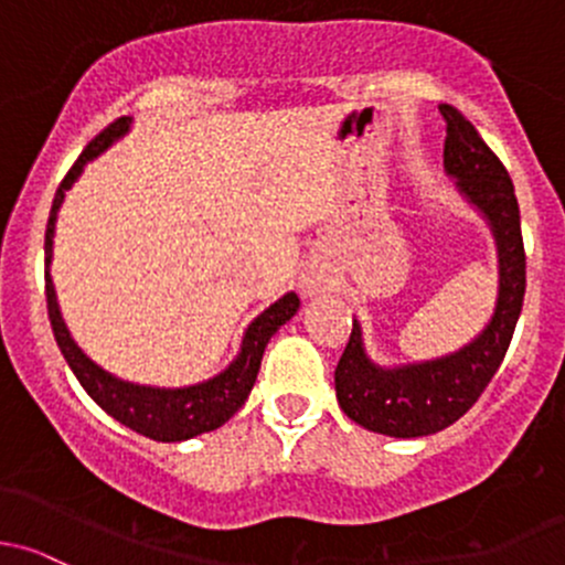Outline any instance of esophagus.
<instances>
[{
  "mask_svg": "<svg viewBox=\"0 0 565 565\" xmlns=\"http://www.w3.org/2000/svg\"><path fill=\"white\" fill-rule=\"evenodd\" d=\"M299 288H301V294L307 296V299H312V296L323 294V290L329 288V277H326V271L316 269V266H310V269H307L305 275L299 277Z\"/></svg>",
  "mask_w": 565,
  "mask_h": 565,
  "instance_id": "1",
  "label": "esophagus"
}]
</instances>
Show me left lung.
I'll return each instance as SVG.
<instances>
[{"mask_svg":"<svg viewBox=\"0 0 565 565\" xmlns=\"http://www.w3.org/2000/svg\"><path fill=\"white\" fill-rule=\"evenodd\" d=\"M440 114L446 119V173L455 179L459 195L487 220L495 239L498 301L490 323L468 345L397 367L372 362L362 326L353 321L351 340L334 370L337 403L364 429L392 438L440 433L473 408L509 351L525 299V247L509 171L457 108L440 106Z\"/></svg>","mask_w":565,"mask_h":565,"instance_id":"left-lung-1","label":"left lung"}]
</instances>
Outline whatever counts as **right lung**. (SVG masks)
I'll use <instances>...</instances> for the list:
<instances>
[{
    "mask_svg": "<svg viewBox=\"0 0 565 565\" xmlns=\"http://www.w3.org/2000/svg\"><path fill=\"white\" fill-rule=\"evenodd\" d=\"M132 119L121 116L114 125H108L89 147L81 152L75 166L70 168L67 177L62 179L60 190L54 195V206H51L49 228H45V301H49V318L51 329H54L56 345H60L62 356L78 377L81 386L86 388L92 399L100 405L108 416L125 427L136 429V433L147 435L152 440H162V444H179V440H190L201 433H212V429L223 427L236 411L242 408L244 399L253 392V383L258 377L260 359H264L266 342L271 340L277 329L285 321L296 316L299 310V296L285 294L275 305L266 307L253 323L244 329L242 348L236 353L234 362L223 372H217L209 381L193 383V386H179V388H160V386H141V383L121 381V377L110 375L100 364L92 362L78 342L70 334L65 318H62L60 301H56L54 280H51V258H54V231H56V214H60L65 193L81 177L84 166L95 160L97 154L106 152L114 147L121 136H127Z\"/></svg>",
    "mask_w": 565,
    "mask_h": 565,
    "instance_id": "obj_1",
    "label": "right lung"
}]
</instances>
